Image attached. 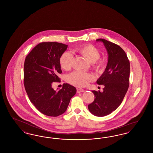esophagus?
<instances>
[{"label":"esophagus","mask_w":153,"mask_h":153,"mask_svg":"<svg viewBox=\"0 0 153 153\" xmlns=\"http://www.w3.org/2000/svg\"><path fill=\"white\" fill-rule=\"evenodd\" d=\"M85 91L81 88H79L77 89V93H81V92H84Z\"/></svg>","instance_id":"obj_1"}]
</instances>
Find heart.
I'll use <instances>...</instances> for the list:
<instances>
[{"mask_svg":"<svg viewBox=\"0 0 153 153\" xmlns=\"http://www.w3.org/2000/svg\"><path fill=\"white\" fill-rule=\"evenodd\" d=\"M82 56L91 62L93 69L97 73H102L106 68L105 61L100 58V54L99 49L92 45L87 44L80 46L76 49ZM72 56L68 52L63 53L59 58V64L61 68L66 71L69 70L72 65ZM94 80L93 76L90 73L75 71L69 74L67 81L71 84L77 87H83Z\"/></svg>","mask_w":153,"mask_h":153,"instance_id":"heart-1","label":"heart"}]
</instances>
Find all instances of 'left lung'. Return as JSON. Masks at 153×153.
Returning <instances> with one entry per match:
<instances>
[{"label":"left lung","mask_w":153,"mask_h":153,"mask_svg":"<svg viewBox=\"0 0 153 153\" xmlns=\"http://www.w3.org/2000/svg\"><path fill=\"white\" fill-rule=\"evenodd\" d=\"M102 42L108 54V64L105 71L97 80L99 85H103V92L92 91L95 100L88 107L97 117L109 115L120 105L130 84V61L125 51L119 45L105 39Z\"/></svg>","instance_id":"left-lung-1"}]
</instances>
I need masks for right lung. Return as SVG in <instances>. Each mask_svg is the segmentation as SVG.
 <instances>
[{
	"instance_id": "right-lung-1",
	"label": "right lung",
	"mask_w": 153,
	"mask_h": 153,
	"mask_svg": "<svg viewBox=\"0 0 153 153\" xmlns=\"http://www.w3.org/2000/svg\"><path fill=\"white\" fill-rule=\"evenodd\" d=\"M68 45L56 42L38 44L27 55L24 63V85L30 102L44 115L58 117L64 113L76 89L64 84L54 91L53 82H60L59 58Z\"/></svg>"
}]
</instances>
